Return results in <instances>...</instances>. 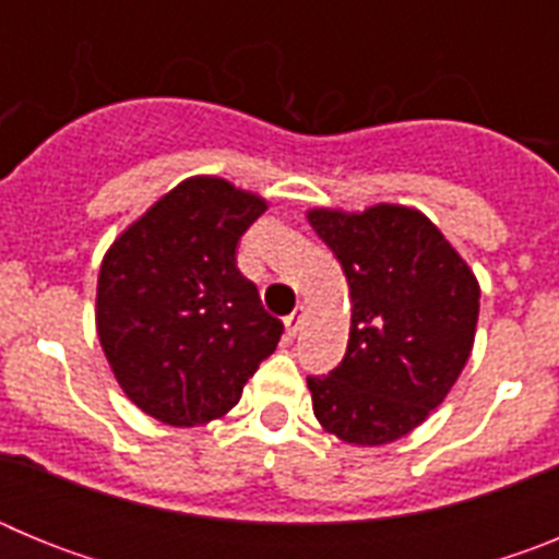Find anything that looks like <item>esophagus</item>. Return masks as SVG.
Segmentation results:
<instances>
[{"mask_svg":"<svg viewBox=\"0 0 559 559\" xmlns=\"http://www.w3.org/2000/svg\"><path fill=\"white\" fill-rule=\"evenodd\" d=\"M302 324H305V310L302 308H296L294 313L285 316V333H288L290 338H294V335L302 330Z\"/></svg>","mask_w":559,"mask_h":559,"instance_id":"34e87169","label":"esophagus"}]
</instances>
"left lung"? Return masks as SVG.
<instances>
[{
    "label": "left lung",
    "instance_id": "left-lung-1",
    "mask_svg": "<svg viewBox=\"0 0 559 559\" xmlns=\"http://www.w3.org/2000/svg\"><path fill=\"white\" fill-rule=\"evenodd\" d=\"M347 274V355L308 378L313 414L349 445H386L426 423L471 358L478 280L419 210H310Z\"/></svg>",
    "mask_w": 559,
    "mask_h": 559
}]
</instances>
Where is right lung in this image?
<instances>
[{
	"instance_id": "1",
	"label": "right lung",
	"mask_w": 559,
	"mask_h": 559,
	"mask_svg": "<svg viewBox=\"0 0 559 559\" xmlns=\"http://www.w3.org/2000/svg\"><path fill=\"white\" fill-rule=\"evenodd\" d=\"M269 210L218 176H192L111 243L97 276V335L133 406L192 428L237 406L283 322L237 269V240Z\"/></svg>"
}]
</instances>
